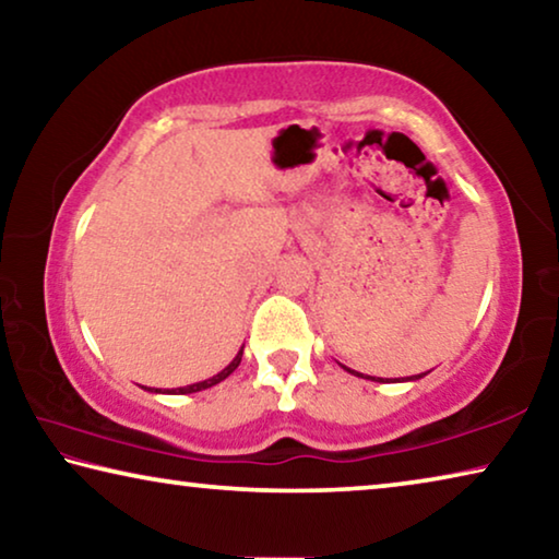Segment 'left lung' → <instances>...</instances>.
Here are the masks:
<instances>
[{"instance_id":"left-lung-1","label":"left lung","mask_w":559,"mask_h":559,"mask_svg":"<svg viewBox=\"0 0 559 559\" xmlns=\"http://www.w3.org/2000/svg\"><path fill=\"white\" fill-rule=\"evenodd\" d=\"M345 367V365H343ZM345 370L349 372V374H357V377H362V374H359V372H355V370H349V367H345ZM424 374H427V372H421V374H414V377H409V382H414V380H421V377ZM365 380H374V377H365ZM374 382H382V377H377V380Z\"/></svg>"}]
</instances>
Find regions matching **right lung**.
<instances>
[{"label": "right lung", "mask_w": 559, "mask_h": 559, "mask_svg": "<svg viewBox=\"0 0 559 559\" xmlns=\"http://www.w3.org/2000/svg\"><path fill=\"white\" fill-rule=\"evenodd\" d=\"M241 355H243V347L239 349V353H236V357L231 359L229 365L224 367V370L219 372V374H214V377H210V380H204V382H194V384H187V386H177V390H150V386H145L147 392H159V394H192V392H202V390H210V386H214V384H219V382H224L226 377H229L236 367H239V362H241Z\"/></svg>", "instance_id": "add662e5"}]
</instances>
